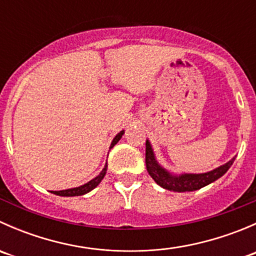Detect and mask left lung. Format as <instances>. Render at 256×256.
<instances>
[{
    "instance_id": "8db88e82",
    "label": "left lung",
    "mask_w": 256,
    "mask_h": 256,
    "mask_svg": "<svg viewBox=\"0 0 256 256\" xmlns=\"http://www.w3.org/2000/svg\"><path fill=\"white\" fill-rule=\"evenodd\" d=\"M236 157L228 161L226 164H222L218 168L213 171L206 172V174H172L167 170H164L161 164L157 162L154 157V150L151 144L146 140V168L148 174L154 178V182L162 188L174 192H192V190H200L209 183L214 182L218 178H220L230 168Z\"/></svg>"
}]
</instances>
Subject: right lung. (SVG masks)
I'll use <instances>...</instances> for the list:
<instances>
[{
	"label": "right lung",
	"mask_w": 256,
	"mask_h": 256,
	"mask_svg": "<svg viewBox=\"0 0 256 256\" xmlns=\"http://www.w3.org/2000/svg\"><path fill=\"white\" fill-rule=\"evenodd\" d=\"M124 135V130L120 131V132L118 134V135L114 138L112 142V146H110V148L112 147L115 146L116 144L118 142V140H120L121 138H122ZM106 170H108V162L105 164V167L102 168V171L100 172L99 174H98L96 177L92 178V180H89L88 183H85V184L82 186H79V187H76V188H69V190H52V193H54V194L56 196H62V197H74V196H82L85 194V193L90 192V190H94L95 187H96L98 184H99L100 182L102 180V178H104L105 174H106Z\"/></svg>",
	"instance_id": "right-lung-1"
}]
</instances>
